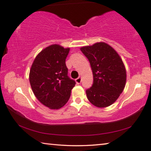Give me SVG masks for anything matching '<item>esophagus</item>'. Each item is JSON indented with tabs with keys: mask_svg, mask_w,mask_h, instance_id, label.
Returning <instances> with one entry per match:
<instances>
[{
	"mask_svg": "<svg viewBox=\"0 0 151 151\" xmlns=\"http://www.w3.org/2000/svg\"><path fill=\"white\" fill-rule=\"evenodd\" d=\"M75 81H76V83H77V84H81V77H80V76H79V77H78L77 78H76Z\"/></svg>",
	"mask_w": 151,
	"mask_h": 151,
	"instance_id": "obj_1",
	"label": "esophagus"
}]
</instances>
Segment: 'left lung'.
I'll use <instances>...</instances> for the list:
<instances>
[{"mask_svg":"<svg viewBox=\"0 0 151 151\" xmlns=\"http://www.w3.org/2000/svg\"><path fill=\"white\" fill-rule=\"evenodd\" d=\"M93 71V84L86 91L88 101L99 108L111 105L123 91L126 69L115 50L105 42L81 48Z\"/></svg>","mask_w":151,"mask_h":151,"instance_id":"8db88e82","label":"left lung"}]
</instances>
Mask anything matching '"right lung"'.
Returning a JSON list of instances; mask_svg holds the SVG:
<instances>
[{"instance_id": "1", "label": "right lung", "mask_w": 151, "mask_h": 151, "mask_svg": "<svg viewBox=\"0 0 151 151\" xmlns=\"http://www.w3.org/2000/svg\"><path fill=\"white\" fill-rule=\"evenodd\" d=\"M70 48L52 45L40 52L30 70L33 93L50 109H58L67 103L76 82L68 76L65 60Z\"/></svg>"}]
</instances>
